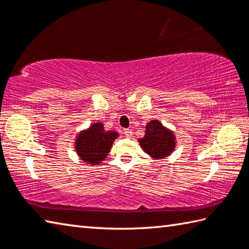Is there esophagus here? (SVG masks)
<instances>
[{
    "instance_id": "34e87169",
    "label": "esophagus",
    "mask_w": 249,
    "mask_h": 249,
    "mask_svg": "<svg viewBox=\"0 0 249 249\" xmlns=\"http://www.w3.org/2000/svg\"><path fill=\"white\" fill-rule=\"evenodd\" d=\"M124 134H125V136H126V137H132V134H133V132H132V129L126 128V129H124Z\"/></svg>"
}]
</instances>
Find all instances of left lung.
Returning a JSON list of instances; mask_svg holds the SVG:
<instances>
[{
	"instance_id": "left-lung-1",
	"label": "left lung",
	"mask_w": 249,
	"mask_h": 249,
	"mask_svg": "<svg viewBox=\"0 0 249 249\" xmlns=\"http://www.w3.org/2000/svg\"><path fill=\"white\" fill-rule=\"evenodd\" d=\"M138 142L145 153L155 158L166 157L175 148L174 134L158 121H150L146 125L145 136Z\"/></svg>"
}]
</instances>
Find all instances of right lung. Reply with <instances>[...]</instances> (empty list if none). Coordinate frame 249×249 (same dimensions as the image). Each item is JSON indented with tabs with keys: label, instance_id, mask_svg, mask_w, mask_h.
Here are the masks:
<instances>
[{
	"label": "right lung",
	"instance_id": "1",
	"mask_svg": "<svg viewBox=\"0 0 249 249\" xmlns=\"http://www.w3.org/2000/svg\"><path fill=\"white\" fill-rule=\"evenodd\" d=\"M117 133L105 132L102 123H94L90 128L79 134L75 142L77 154L82 160L96 165L107 157Z\"/></svg>",
	"mask_w": 249,
	"mask_h": 249
}]
</instances>
